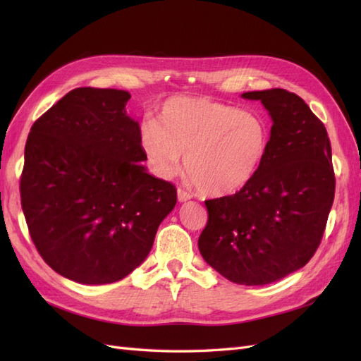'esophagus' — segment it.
Here are the masks:
<instances>
[{"label": "esophagus", "instance_id": "34e87169", "mask_svg": "<svg viewBox=\"0 0 361 361\" xmlns=\"http://www.w3.org/2000/svg\"><path fill=\"white\" fill-rule=\"evenodd\" d=\"M176 194H178V202H188V200H190V198H192V195H190L188 190L181 189V188H178Z\"/></svg>", "mask_w": 361, "mask_h": 361}]
</instances>
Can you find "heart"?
Segmentation results:
<instances>
[{"mask_svg":"<svg viewBox=\"0 0 361 361\" xmlns=\"http://www.w3.org/2000/svg\"><path fill=\"white\" fill-rule=\"evenodd\" d=\"M141 147L161 176L180 171L208 195H229L255 178L265 161L270 132L255 113L208 97L167 99L157 124L144 122Z\"/></svg>","mask_w":361,"mask_h":361,"instance_id":"1","label":"heart"}]
</instances>
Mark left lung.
Returning <instances> with one entry per match:
<instances>
[{
    "label": "left lung",
    "mask_w": 361,
    "mask_h": 361,
    "mask_svg": "<svg viewBox=\"0 0 361 361\" xmlns=\"http://www.w3.org/2000/svg\"><path fill=\"white\" fill-rule=\"evenodd\" d=\"M273 119L265 161L234 195L206 200L198 250L242 286H265L302 268L323 239L335 195L327 130L295 93L248 91Z\"/></svg>",
    "instance_id": "8db88e82"
}]
</instances>
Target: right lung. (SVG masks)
Instances as JSON below:
<instances>
[{
  "mask_svg": "<svg viewBox=\"0 0 361 361\" xmlns=\"http://www.w3.org/2000/svg\"><path fill=\"white\" fill-rule=\"evenodd\" d=\"M128 91L75 88L27 136L21 208L37 251L79 283L116 282L152 250L176 203L172 183L147 173Z\"/></svg>",
  "mask_w": 361,
  "mask_h": 361,
  "instance_id": "right-lung-1",
  "label": "right lung"
}]
</instances>
